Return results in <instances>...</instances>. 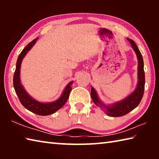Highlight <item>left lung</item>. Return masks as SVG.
I'll use <instances>...</instances> for the list:
<instances>
[{"instance_id":"obj_1","label":"left lung","mask_w":159,"mask_h":159,"mask_svg":"<svg viewBox=\"0 0 159 159\" xmlns=\"http://www.w3.org/2000/svg\"><path fill=\"white\" fill-rule=\"evenodd\" d=\"M127 39L128 41H130L132 48H133L138 59V83L135 90L123 100L114 104L111 106H106L104 105L99 100L95 89L93 87L91 88V98L94 103L103 109L107 115L111 117H119L128 114L139 105L144 95L145 75L143 58L140 51L137 45L134 43V41L129 39Z\"/></svg>"}]
</instances>
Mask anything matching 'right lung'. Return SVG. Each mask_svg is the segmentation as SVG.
Masks as SVG:
<instances>
[{
  "instance_id": "1",
  "label": "right lung",
  "mask_w": 159,
  "mask_h": 159,
  "mask_svg": "<svg viewBox=\"0 0 159 159\" xmlns=\"http://www.w3.org/2000/svg\"><path fill=\"white\" fill-rule=\"evenodd\" d=\"M37 40L38 38L29 43L19 55L17 64H16L14 77H13V85H14L15 93H17L20 102L26 109L38 115L48 116L53 114V113L57 111V110L61 109L64 105L66 101L68 100L70 93L71 91V85L73 83V81H71L66 85L63 94L57 100L54 102H51V103H41V102L35 100L34 99L28 95L20 83V73L21 63L24 57L26 55L28 51L34 46V45L36 43Z\"/></svg>"
}]
</instances>
